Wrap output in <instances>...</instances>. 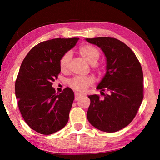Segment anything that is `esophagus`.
Here are the masks:
<instances>
[{
	"mask_svg": "<svg viewBox=\"0 0 160 160\" xmlns=\"http://www.w3.org/2000/svg\"><path fill=\"white\" fill-rule=\"evenodd\" d=\"M81 95L79 94V93H77V92H75V100H79V99L81 98Z\"/></svg>",
	"mask_w": 160,
	"mask_h": 160,
	"instance_id": "34e87169",
	"label": "esophagus"
}]
</instances>
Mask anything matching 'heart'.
<instances>
[{
	"instance_id": "b5f03b06",
	"label": "heart",
	"mask_w": 160,
	"mask_h": 160,
	"mask_svg": "<svg viewBox=\"0 0 160 160\" xmlns=\"http://www.w3.org/2000/svg\"><path fill=\"white\" fill-rule=\"evenodd\" d=\"M79 53L88 63L91 65H94L98 62L100 57V52L94 47L89 45H85L79 48ZM71 54L67 52L62 56L60 60V67L61 71H64L67 68L68 62L71 59ZM94 80L92 77H75L68 81L70 87L75 89L76 91L83 92L89 85H91Z\"/></svg>"
}]
</instances>
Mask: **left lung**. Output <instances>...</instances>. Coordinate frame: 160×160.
Instances as JSON below:
<instances>
[{
    "mask_svg": "<svg viewBox=\"0 0 160 160\" xmlns=\"http://www.w3.org/2000/svg\"><path fill=\"white\" fill-rule=\"evenodd\" d=\"M102 49L106 57V74L97 86L107 91L104 98L88 96L90 105L87 118L92 125L106 132H115L127 126L137 113L143 99L141 65L132 49L115 38H85Z\"/></svg>",
    "mask_w": 160,
    "mask_h": 160,
    "instance_id": "obj_1",
    "label": "left lung"
}]
</instances>
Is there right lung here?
<instances>
[{
  "label": "right lung",
  "mask_w": 160,
  "mask_h": 160,
  "mask_svg": "<svg viewBox=\"0 0 160 160\" xmlns=\"http://www.w3.org/2000/svg\"><path fill=\"white\" fill-rule=\"evenodd\" d=\"M79 39L57 38L41 42L30 51L21 64L15 85L19 109L29 127L41 134L55 133L68 121L74 92L67 88L56 93L52 82L60 72L62 56Z\"/></svg>",
  "instance_id": "1"
}]
</instances>
